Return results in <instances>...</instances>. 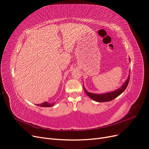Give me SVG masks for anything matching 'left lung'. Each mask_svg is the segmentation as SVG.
<instances>
[{
	"instance_id": "left-lung-1",
	"label": "left lung",
	"mask_w": 149,
	"mask_h": 149,
	"mask_svg": "<svg viewBox=\"0 0 149 149\" xmlns=\"http://www.w3.org/2000/svg\"><path fill=\"white\" fill-rule=\"evenodd\" d=\"M129 80H130V77H128L127 80L125 82L124 85H122V86L119 88L118 90H116L114 91L110 92V93H108L106 94H93V93H91L88 92L84 88V90L86 93V94L91 99H92L93 100L96 101V102H109L111 101L115 98L118 97L120 94H121L124 91L125 89L127 88L128 84L129 83Z\"/></svg>"
}]
</instances>
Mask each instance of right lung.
I'll use <instances>...</instances> for the list:
<instances>
[{
    "label": "right lung",
    "mask_w": 149,
    "mask_h": 149,
    "mask_svg": "<svg viewBox=\"0 0 149 149\" xmlns=\"http://www.w3.org/2000/svg\"><path fill=\"white\" fill-rule=\"evenodd\" d=\"M55 103H47V102H44L41 104H37L38 106L40 107H52L54 105Z\"/></svg>",
    "instance_id": "1"
}]
</instances>
